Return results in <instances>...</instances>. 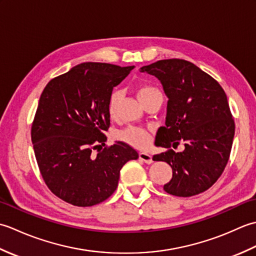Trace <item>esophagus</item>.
Returning <instances> with one entry per match:
<instances>
[{"label":"esophagus","instance_id":"esophagus-1","mask_svg":"<svg viewBox=\"0 0 256 256\" xmlns=\"http://www.w3.org/2000/svg\"><path fill=\"white\" fill-rule=\"evenodd\" d=\"M138 156H140V160H142L144 162H146V164H152V162H153L152 156L148 153H144V152H142V153L138 154Z\"/></svg>","mask_w":256,"mask_h":256}]
</instances>
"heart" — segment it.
<instances>
[{
    "label": "heart",
    "instance_id": "1",
    "mask_svg": "<svg viewBox=\"0 0 256 256\" xmlns=\"http://www.w3.org/2000/svg\"><path fill=\"white\" fill-rule=\"evenodd\" d=\"M154 92H158L154 88V86H140L138 91V98L140 99V101L142 102L145 98H148L152 94H154ZM118 99H120L118 91H113L110 98H108V111L111 116H116ZM116 136L120 140H122V142L131 145L133 148H145L146 146L150 143V140H152V136L148 130L140 126H128L125 130H123V131H120L116 134Z\"/></svg>",
    "mask_w": 256,
    "mask_h": 256
}]
</instances>
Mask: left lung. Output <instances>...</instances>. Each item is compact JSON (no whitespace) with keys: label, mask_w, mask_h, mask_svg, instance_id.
Listing matches in <instances>:
<instances>
[{"label":"left lung","mask_w":256,"mask_h":256,"mask_svg":"<svg viewBox=\"0 0 256 256\" xmlns=\"http://www.w3.org/2000/svg\"><path fill=\"white\" fill-rule=\"evenodd\" d=\"M155 76L166 96L165 126L156 134V146L175 148L180 140L184 150H168L153 160L170 164L172 177L164 184L166 192L192 197L206 192L224 172L234 138L226 94L218 81L192 62L164 59L140 68Z\"/></svg>","instance_id":"left-lung-1"}]
</instances>
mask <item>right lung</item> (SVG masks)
<instances>
[{
	"label": "right lung",
	"instance_id": "obj_1",
	"mask_svg": "<svg viewBox=\"0 0 256 256\" xmlns=\"http://www.w3.org/2000/svg\"><path fill=\"white\" fill-rule=\"evenodd\" d=\"M133 68L84 62L42 91L32 125V148L48 188L68 204L90 206L106 200L123 165L138 158L123 142L102 148L110 126L108 98Z\"/></svg>",
	"mask_w": 256,
	"mask_h": 256
}]
</instances>
